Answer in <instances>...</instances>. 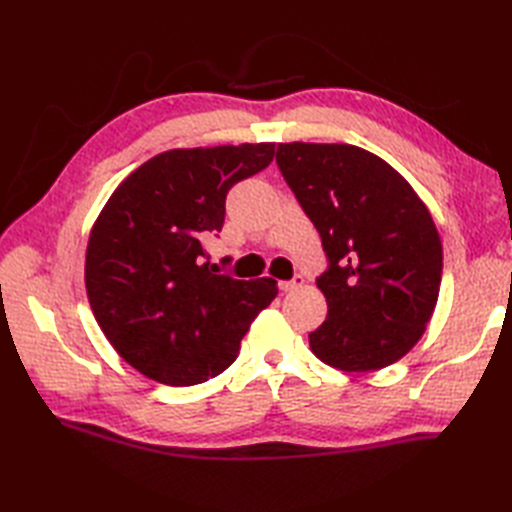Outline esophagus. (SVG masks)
<instances>
[{"label":"esophagus","instance_id":"1","mask_svg":"<svg viewBox=\"0 0 512 512\" xmlns=\"http://www.w3.org/2000/svg\"><path fill=\"white\" fill-rule=\"evenodd\" d=\"M303 286V275H295L290 281H279V288L284 292H292Z\"/></svg>","mask_w":512,"mask_h":512}]
</instances>
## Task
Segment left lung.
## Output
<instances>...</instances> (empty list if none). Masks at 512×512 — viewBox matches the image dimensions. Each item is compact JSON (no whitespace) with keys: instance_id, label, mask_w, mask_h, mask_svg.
I'll use <instances>...</instances> for the list:
<instances>
[{"instance_id":"obj_1","label":"left lung","mask_w":512,"mask_h":512,"mask_svg":"<svg viewBox=\"0 0 512 512\" xmlns=\"http://www.w3.org/2000/svg\"><path fill=\"white\" fill-rule=\"evenodd\" d=\"M277 165L321 235L328 317L310 332L323 363L369 372L405 356L436 310L442 242L431 213L385 160L354 145L286 143Z\"/></svg>"}]
</instances>
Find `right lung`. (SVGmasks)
Here are the masks:
<instances>
[{"instance_id":"1","label":"right lung","mask_w":512,"mask_h":512,"mask_svg":"<svg viewBox=\"0 0 512 512\" xmlns=\"http://www.w3.org/2000/svg\"><path fill=\"white\" fill-rule=\"evenodd\" d=\"M273 143L171 149L123 180L96 220L85 288L107 341L140 374L173 387L231 365L277 281L209 268L204 239L220 235L226 193L266 169Z\"/></svg>"}]
</instances>
